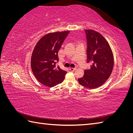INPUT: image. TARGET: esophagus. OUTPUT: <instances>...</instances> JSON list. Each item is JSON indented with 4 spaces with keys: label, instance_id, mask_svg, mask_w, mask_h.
<instances>
[{
    "label": "esophagus",
    "instance_id": "esophagus-1",
    "mask_svg": "<svg viewBox=\"0 0 133 133\" xmlns=\"http://www.w3.org/2000/svg\"><path fill=\"white\" fill-rule=\"evenodd\" d=\"M69 70H70V71H74V70H76V68H70V69H69Z\"/></svg>",
    "mask_w": 133,
    "mask_h": 133
}]
</instances>
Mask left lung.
I'll return each mask as SVG.
<instances>
[{"mask_svg":"<svg viewBox=\"0 0 133 133\" xmlns=\"http://www.w3.org/2000/svg\"><path fill=\"white\" fill-rule=\"evenodd\" d=\"M87 39V62L90 69L84 70L82 78L78 79L82 85L89 89L97 88L105 83L114 66V56L108 41L99 32L85 29Z\"/></svg>","mask_w":133,"mask_h":133,"instance_id":"obj_1","label":"left lung"}]
</instances>
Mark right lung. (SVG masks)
Segmentation results:
<instances>
[{"instance_id": "add662e5", "label": "right lung", "mask_w": 133, "mask_h": 133, "mask_svg": "<svg viewBox=\"0 0 133 133\" xmlns=\"http://www.w3.org/2000/svg\"><path fill=\"white\" fill-rule=\"evenodd\" d=\"M70 31L48 33L39 39L31 57V68L38 81L48 87L62 83L66 71L56 63L59 61L58 53Z\"/></svg>"}]
</instances>
